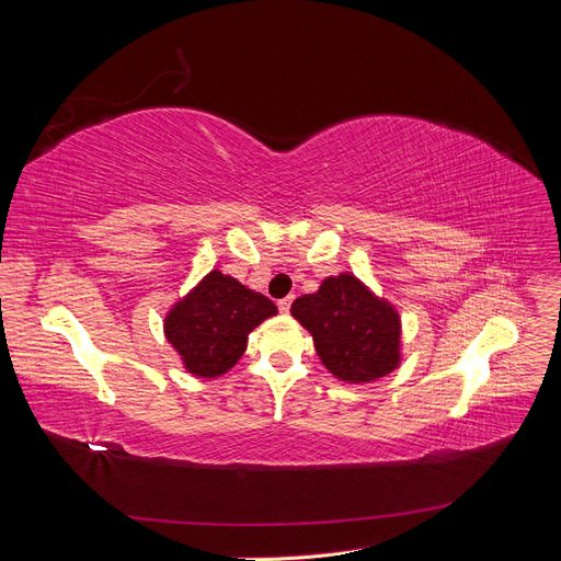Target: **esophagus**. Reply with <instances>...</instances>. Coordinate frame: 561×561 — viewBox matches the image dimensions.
I'll return each mask as SVG.
<instances>
[{
    "mask_svg": "<svg viewBox=\"0 0 561 561\" xmlns=\"http://www.w3.org/2000/svg\"><path fill=\"white\" fill-rule=\"evenodd\" d=\"M293 307V297H285V299H278V311L280 313H287Z\"/></svg>",
    "mask_w": 561,
    "mask_h": 561,
    "instance_id": "esophagus-1",
    "label": "esophagus"
}]
</instances>
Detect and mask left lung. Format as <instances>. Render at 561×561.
<instances>
[{"instance_id": "left-lung-1", "label": "left lung", "mask_w": 561, "mask_h": 561, "mask_svg": "<svg viewBox=\"0 0 561 561\" xmlns=\"http://www.w3.org/2000/svg\"><path fill=\"white\" fill-rule=\"evenodd\" d=\"M290 313L313 334L322 365L342 381H375L400 363V316L351 274L325 278L316 295L295 299Z\"/></svg>"}]
</instances>
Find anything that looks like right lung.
I'll return each instance as SVG.
<instances>
[{"mask_svg": "<svg viewBox=\"0 0 561 561\" xmlns=\"http://www.w3.org/2000/svg\"><path fill=\"white\" fill-rule=\"evenodd\" d=\"M276 313V304L268 297L210 271L196 290L168 313L165 336L192 375L213 379L239 363L248 334Z\"/></svg>", "mask_w": 561, "mask_h": 561, "instance_id": "add662e5", "label": "right lung"}]
</instances>
